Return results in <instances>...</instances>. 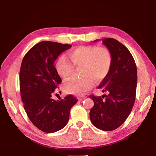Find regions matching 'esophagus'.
Returning <instances> with one entry per match:
<instances>
[{"label": "esophagus", "instance_id": "obj_1", "mask_svg": "<svg viewBox=\"0 0 156 156\" xmlns=\"http://www.w3.org/2000/svg\"><path fill=\"white\" fill-rule=\"evenodd\" d=\"M84 98H85V96H78V99L79 100H84Z\"/></svg>", "mask_w": 156, "mask_h": 156}]
</instances>
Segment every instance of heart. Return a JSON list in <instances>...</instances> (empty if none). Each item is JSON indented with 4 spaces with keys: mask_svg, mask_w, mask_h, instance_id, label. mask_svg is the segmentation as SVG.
Wrapping results in <instances>:
<instances>
[{
    "mask_svg": "<svg viewBox=\"0 0 156 156\" xmlns=\"http://www.w3.org/2000/svg\"><path fill=\"white\" fill-rule=\"evenodd\" d=\"M72 63L64 56L56 62V70L64 78L72 75L75 67L80 68V78H72L63 85L67 93L78 96L85 94L92 86L94 80L102 81L107 77L112 64V56L105 47L80 46L68 52Z\"/></svg>",
    "mask_w": 156,
    "mask_h": 156,
    "instance_id": "1",
    "label": "heart"
}]
</instances>
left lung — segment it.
Returning <instances> with one entry per match:
<instances>
[{
	"label": "left lung",
	"mask_w": 156,
	"mask_h": 156,
	"mask_svg": "<svg viewBox=\"0 0 156 156\" xmlns=\"http://www.w3.org/2000/svg\"><path fill=\"white\" fill-rule=\"evenodd\" d=\"M102 43L112 54V64L107 77L98 88L108 94L102 97L89 96L94 102L89 117L96 128L113 131L125 122L133 107L137 68L130 51L119 41L109 38L103 39Z\"/></svg>",
	"instance_id": "1"
}]
</instances>
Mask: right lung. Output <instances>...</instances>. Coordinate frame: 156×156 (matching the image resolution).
<instances>
[{
    "mask_svg": "<svg viewBox=\"0 0 156 156\" xmlns=\"http://www.w3.org/2000/svg\"><path fill=\"white\" fill-rule=\"evenodd\" d=\"M71 47L69 44L42 41L29 50L21 63L20 89L24 109L34 125L45 133L64 128L71 108L78 101L72 95L60 100L51 98L62 82L54 61Z\"/></svg>",
    "mask_w": 156,
    "mask_h": 156,
    "instance_id": "1",
    "label": "right lung"
}]
</instances>
